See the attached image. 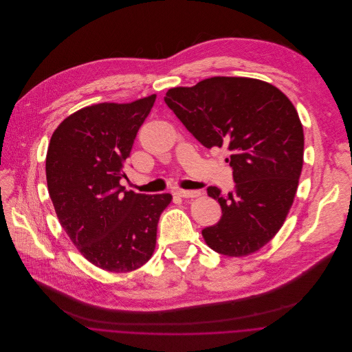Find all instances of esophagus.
<instances>
[{"instance_id":"esophagus-1","label":"esophagus","mask_w":352,"mask_h":352,"mask_svg":"<svg viewBox=\"0 0 352 352\" xmlns=\"http://www.w3.org/2000/svg\"><path fill=\"white\" fill-rule=\"evenodd\" d=\"M176 194L179 197H183V198H194V197H198L201 192L198 190H182V188H179L176 191Z\"/></svg>"}]
</instances>
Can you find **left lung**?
<instances>
[{"mask_svg": "<svg viewBox=\"0 0 352 352\" xmlns=\"http://www.w3.org/2000/svg\"><path fill=\"white\" fill-rule=\"evenodd\" d=\"M165 102L204 147L232 153L234 190L206 188L222 217L202 230L205 243L228 256L258 251L283 226L298 187L304 130L294 105L266 82L226 76L170 89Z\"/></svg>", "mask_w": 352, "mask_h": 352, "instance_id": "8db88e82", "label": "left lung"}]
</instances>
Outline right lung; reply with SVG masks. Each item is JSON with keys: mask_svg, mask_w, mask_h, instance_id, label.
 I'll list each match as a JSON object with an SVG mask.
<instances>
[{"mask_svg": "<svg viewBox=\"0 0 352 352\" xmlns=\"http://www.w3.org/2000/svg\"><path fill=\"white\" fill-rule=\"evenodd\" d=\"M155 98L82 108L55 129L48 146L47 186L59 223L89 262L108 272L148 262L172 201L168 192L137 194L119 183Z\"/></svg>", "mask_w": 352, "mask_h": 352, "instance_id": "right-lung-1", "label": "right lung"}]
</instances>
